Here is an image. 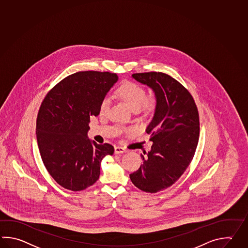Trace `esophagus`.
<instances>
[{
	"mask_svg": "<svg viewBox=\"0 0 248 248\" xmlns=\"http://www.w3.org/2000/svg\"><path fill=\"white\" fill-rule=\"evenodd\" d=\"M127 150L125 148L122 147H115V154H123L125 153Z\"/></svg>",
	"mask_w": 248,
	"mask_h": 248,
	"instance_id": "esophagus-1",
	"label": "esophagus"
}]
</instances>
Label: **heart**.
<instances>
[{"label": "heart", "instance_id": "1", "mask_svg": "<svg viewBox=\"0 0 248 248\" xmlns=\"http://www.w3.org/2000/svg\"><path fill=\"white\" fill-rule=\"evenodd\" d=\"M117 94L123 101L126 102L132 111H143L151 113L155 109L156 99L155 97L147 96V91L143 86L134 82H125L122 84L117 89ZM109 98L104 97L100 103V114L104 115L109 106Z\"/></svg>", "mask_w": 248, "mask_h": 248}]
</instances>
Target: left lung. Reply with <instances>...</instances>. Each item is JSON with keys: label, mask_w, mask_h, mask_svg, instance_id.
Returning <instances> with one entry per match:
<instances>
[{"label": "left lung", "mask_w": 248, "mask_h": 248, "mask_svg": "<svg viewBox=\"0 0 248 248\" xmlns=\"http://www.w3.org/2000/svg\"><path fill=\"white\" fill-rule=\"evenodd\" d=\"M132 78L151 87L156 108L146 132L151 151L143 164L130 174L135 186L155 193L171 186L192 161L200 137V117L193 97L182 84L162 72L134 73Z\"/></svg>", "instance_id": "1"}]
</instances>
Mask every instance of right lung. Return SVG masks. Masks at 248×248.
<instances>
[{
  "instance_id": "right-lung-1",
  "label": "right lung",
  "mask_w": 248,
  "mask_h": 248,
  "mask_svg": "<svg viewBox=\"0 0 248 248\" xmlns=\"http://www.w3.org/2000/svg\"><path fill=\"white\" fill-rule=\"evenodd\" d=\"M115 73L78 71L66 77L46 93L36 121L38 147L47 172L61 186L82 191L96 182L101 161L114 147L87 139L90 116L117 81Z\"/></svg>"
}]
</instances>
